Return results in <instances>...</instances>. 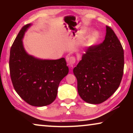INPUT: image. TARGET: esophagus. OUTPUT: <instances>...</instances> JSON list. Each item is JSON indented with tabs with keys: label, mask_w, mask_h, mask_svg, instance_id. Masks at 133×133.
<instances>
[{
	"label": "esophagus",
	"mask_w": 133,
	"mask_h": 133,
	"mask_svg": "<svg viewBox=\"0 0 133 133\" xmlns=\"http://www.w3.org/2000/svg\"><path fill=\"white\" fill-rule=\"evenodd\" d=\"M76 58L75 57H69L67 58V64L70 67H73L74 64L75 63Z\"/></svg>",
	"instance_id": "obj_1"
}]
</instances>
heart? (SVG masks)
Wrapping results in <instances>:
<instances>
[{
  "instance_id": "b5f03b06",
  "label": "heart",
  "mask_w": 133,
  "mask_h": 133,
  "mask_svg": "<svg viewBox=\"0 0 133 133\" xmlns=\"http://www.w3.org/2000/svg\"><path fill=\"white\" fill-rule=\"evenodd\" d=\"M87 32V29H84L83 30V33H86ZM100 33L97 31H93L91 34L89 36L88 39L86 40L85 42V44L86 46H93V45L95 44L97 42H98V40L100 39Z\"/></svg>"
}]
</instances>
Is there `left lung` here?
I'll list each match as a JSON object with an SVG mask.
<instances>
[{
    "mask_svg": "<svg viewBox=\"0 0 133 133\" xmlns=\"http://www.w3.org/2000/svg\"><path fill=\"white\" fill-rule=\"evenodd\" d=\"M73 69L78 93L84 102L100 104L118 88L124 70V50L114 31L106 26L102 43L87 48Z\"/></svg>",
    "mask_w": 133,
    "mask_h": 133,
    "instance_id": "left-lung-1",
    "label": "left lung"
}]
</instances>
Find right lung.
Listing matches in <instances>:
<instances>
[{
    "mask_svg": "<svg viewBox=\"0 0 133 133\" xmlns=\"http://www.w3.org/2000/svg\"><path fill=\"white\" fill-rule=\"evenodd\" d=\"M32 24L22 28L10 51L9 69L14 89L29 104L48 105L57 94L58 85L69 73L64 57L57 60L41 59L27 53L23 39Z\"/></svg>",
    "mask_w": 133,
    "mask_h": 133,
    "instance_id": "1",
    "label": "right lung"
}]
</instances>
